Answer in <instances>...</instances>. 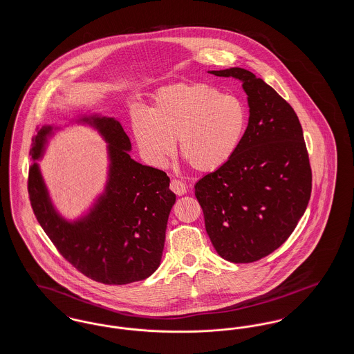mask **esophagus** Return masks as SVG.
I'll return each mask as SVG.
<instances>
[{
    "label": "esophagus",
    "instance_id": "34e87169",
    "mask_svg": "<svg viewBox=\"0 0 354 354\" xmlns=\"http://www.w3.org/2000/svg\"><path fill=\"white\" fill-rule=\"evenodd\" d=\"M169 188H171L176 195H179V196L185 195V192H187V187H185V183H182L180 180H172L171 185H169Z\"/></svg>",
    "mask_w": 354,
    "mask_h": 354
}]
</instances>
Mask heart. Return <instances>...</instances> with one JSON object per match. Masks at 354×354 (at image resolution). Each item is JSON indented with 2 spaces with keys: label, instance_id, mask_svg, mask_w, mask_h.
Returning a JSON list of instances; mask_svg holds the SVG:
<instances>
[{
  "label": "heart",
  "instance_id": "b5f03b06",
  "mask_svg": "<svg viewBox=\"0 0 354 354\" xmlns=\"http://www.w3.org/2000/svg\"><path fill=\"white\" fill-rule=\"evenodd\" d=\"M245 129L240 101L205 84H171L155 95L150 113L133 117L139 152L152 167H163L175 152L199 172L224 166L236 151Z\"/></svg>",
  "mask_w": 354,
  "mask_h": 354
}]
</instances>
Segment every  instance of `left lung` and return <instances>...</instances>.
I'll return each mask as SVG.
<instances>
[{"mask_svg": "<svg viewBox=\"0 0 354 354\" xmlns=\"http://www.w3.org/2000/svg\"><path fill=\"white\" fill-rule=\"evenodd\" d=\"M208 73L241 82L250 118L231 159L196 182L195 196L219 256L252 263L277 250L306 209L312 171L303 129L290 104L251 71Z\"/></svg>", "mask_w": 354, "mask_h": 354, "instance_id": "1", "label": "left lung"}]
</instances>
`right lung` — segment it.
<instances>
[{"instance_id": "1", "label": "right lung", "mask_w": 354, "mask_h": 354, "mask_svg": "<svg viewBox=\"0 0 354 354\" xmlns=\"http://www.w3.org/2000/svg\"><path fill=\"white\" fill-rule=\"evenodd\" d=\"M68 124L95 130L107 145L103 191L75 219L57 209L38 160L62 126L44 124L30 150L28 185L35 218L59 253L84 276L115 286L150 277L160 266L167 220L176 201L167 174L130 156V138L114 117L86 113Z\"/></svg>"}]
</instances>
